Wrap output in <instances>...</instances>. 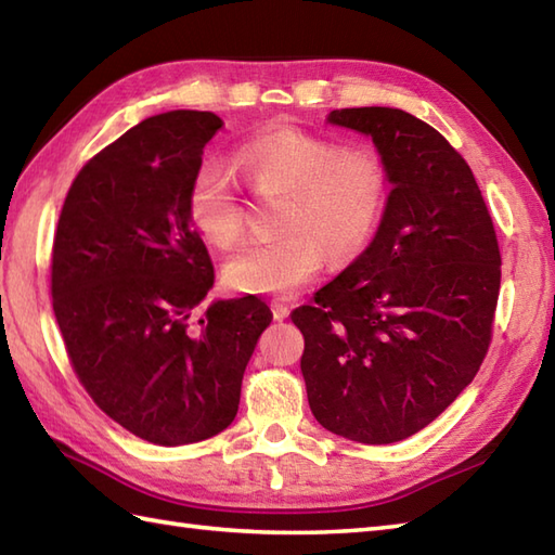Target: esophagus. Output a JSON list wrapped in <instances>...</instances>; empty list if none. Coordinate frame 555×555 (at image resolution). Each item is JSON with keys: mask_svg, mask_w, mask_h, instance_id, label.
I'll return each instance as SVG.
<instances>
[{"mask_svg": "<svg viewBox=\"0 0 555 555\" xmlns=\"http://www.w3.org/2000/svg\"><path fill=\"white\" fill-rule=\"evenodd\" d=\"M271 312H274L276 322H284L291 310H288V305L284 300H274V302H271Z\"/></svg>", "mask_w": 555, "mask_h": 555, "instance_id": "1", "label": "esophagus"}]
</instances>
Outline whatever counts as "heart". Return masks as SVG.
<instances>
[{
	"mask_svg": "<svg viewBox=\"0 0 555 555\" xmlns=\"http://www.w3.org/2000/svg\"><path fill=\"white\" fill-rule=\"evenodd\" d=\"M233 162L259 193H281L274 238L235 253L223 274L243 293L291 296L317 276L324 255L334 262L362 253L379 227L388 199V169L372 147H340L336 140L293 126L253 135ZM188 211L219 247L241 241L243 203L227 169L205 162L191 181Z\"/></svg>",
	"mask_w": 555,
	"mask_h": 555,
	"instance_id": "1",
	"label": "heart"
}]
</instances>
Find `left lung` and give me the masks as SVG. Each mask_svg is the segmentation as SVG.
Wrapping results in <instances>:
<instances>
[{
  "mask_svg": "<svg viewBox=\"0 0 555 555\" xmlns=\"http://www.w3.org/2000/svg\"><path fill=\"white\" fill-rule=\"evenodd\" d=\"M328 124L372 138L388 169L372 243L291 312L314 420L358 443L427 427L479 372L501 288V253L473 169L403 109H336Z\"/></svg>",
  "mask_w": 555,
  "mask_h": 555,
  "instance_id": "obj_1",
  "label": "left lung"
}]
</instances>
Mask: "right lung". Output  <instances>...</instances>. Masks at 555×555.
I'll list each match as a JSON object with an SVG mask.
<instances>
[{"label": "right lung", "mask_w": 555, "mask_h": 555, "mask_svg": "<svg viewBox=\"0 0 555 555\" xmlns=\"http://www.w3.org/2000/svg\"><path fill=\"white\" fill-rule=\"evenodd\" d=\"M221 119L150 116L76 176L59 215L52 305L70 364L102 412L157 446L217 436L271 310L255 298L197 305L215 267L188 191Z\"/></svg>", "instance_id": "right-lung-1"}]
</instances>
